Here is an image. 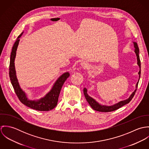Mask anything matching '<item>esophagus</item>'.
I'll return each instance as SVG.
<instances>
[{"label": "esophagus", "mask_w": 149, "mask_h": 149, "mask_svg": "<svg viewBox=\"0 0 149 149\" xmlns=\"http://www.w3.org/2000/svg\"><path fill=\"white\" fill-rule=\"evenodd\" d=\"M81 65L83 66V67H84V68H87L88 67V64L87 63L85 62V61H82L81 63Z\"/></svg>", "instance_id": "34e87169"}]
</instances>
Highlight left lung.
<instances>
[{"label":"left lung","instance_id":"obj_1","mask_svg":"<svg viewBox=\"0 0 149 149\" xmlns=\"http://www.w3.org/2000/svg\"><path fill=\"white\" fill-rule=\"evenodd\" d=\"M132 42L134 43V47H135L134 52H135V53L136 56L137 64H138V65L139 66V71L138 72L139 79H138V82L136 83V85H135V89L134 91L133 92H132V93L130 95V96L128 97V98L127 99L120 101V102H118V103H116L114 104H112L111 106H107V105L102 104L99 103L95 99H94L93 98H92V97L89 96L88 93H87V89L86 88H84V89H83V91H84V96H85V99H86V101L88 102V103H89V104L90 105V106L92 108H93L94 110L97 111H99V112H111V111H115V110H116V109H119L121 107L126 105V104H128L131 100L132 97H134V96L135 95V93L136 91L138 82L139 81L140 77H141V61H140V58H139V50L137 43L135 42Z\"/></svg>","mask_w":149,"mask_h":149}]
</instances>
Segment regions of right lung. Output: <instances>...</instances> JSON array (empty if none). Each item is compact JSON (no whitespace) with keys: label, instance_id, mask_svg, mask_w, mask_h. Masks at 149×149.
I'll return each mask as SVG.
<instances>
[{"label":"right lung","instance_id":"right-lung-1","mask_svg":"<svg viewBox=\"0 0 149 149\" xmlns=\"http://www.w3.org/2000/svg\"><path fill=\"white\" fill-rule=\"evenodd\" d=\"M23 32L18 36L17 40L14 44L10 56L9 75L11 83L15 90V92L22 103L26 106L32 109L40 111H47L53 109L57 106L59 95L65 81L69 77L70 74L69 72H65L61 74L53 84L51 89L40 99L31 100L28 97L27 93L22 89L18 80L17 77L16 70L15 67V59L17 54V48L20 41V38Z\"/></svg>","mask_w":149,"mask_h":149}]
</instances>
